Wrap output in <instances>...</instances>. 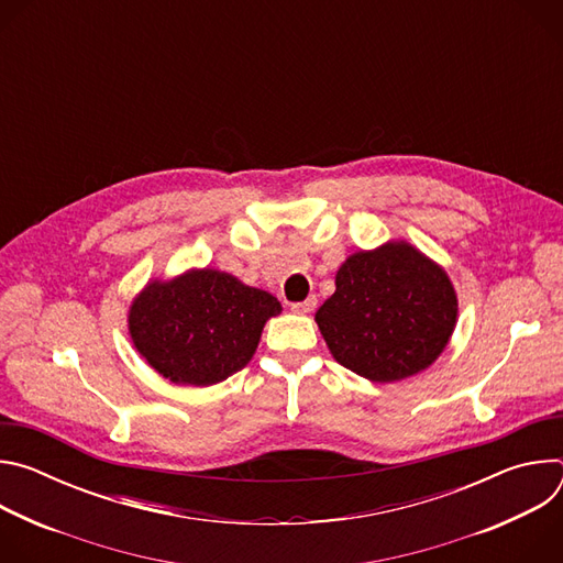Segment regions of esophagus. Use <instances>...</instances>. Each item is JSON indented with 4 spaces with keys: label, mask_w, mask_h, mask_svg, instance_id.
Here are the masks:
<instances>
[{
    "label": "esophagus",
    "mask_w": 563,
    "mask_h": 563,
    "mask_svg": "<svg viewBox=\"0 0 563 563\" xmlns=\"http://www.w3.org/2000/svg\"><path fill=\"white\" fill-rule=\"evenodd\" d=\"M313 309H316V296H309L307 300L291 305V311H294V313H311Z\"/></svg>",
    "instance_id": "1"
}]
</instances>
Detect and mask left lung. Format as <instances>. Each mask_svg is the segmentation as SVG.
<instances>
[{"label":"left lung","mask_w":563,"mask_h":563,"mask_svg":"<svg viewBox=\"0 0 563 563\" xmlns=\"http://www.w3.org/2000/svg\"><path fill=\"white\" fill-rule=\"evenodd\" d=\"M459 300L445 269L406 240L352 254L316 323L332 356L372 383L430 367L456 328Z\"/></svg>","instance_id":"8db88e82"}]
</instances>
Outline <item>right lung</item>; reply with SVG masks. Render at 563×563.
Here are the masks:
<instances>
[{
  "mask_svg": "<svg viewBox=\"0 0 563 563\" xmlns=\"http://www.w3.org/2000/svg\"><path fill=\"white\" fill-rule=\"evenodd\" d=\"M283 311L276 296L218 269H189L148 280L129 307V334L140 356L176 385L209 387L243 369L267 320Z\"/></svg>",
  "mask_w": 563,
  "mask_h": 563,
  "instance_id": "right-lung-1",
  "label": "right lung"
}]
</instances>
